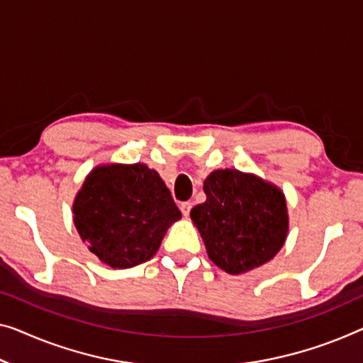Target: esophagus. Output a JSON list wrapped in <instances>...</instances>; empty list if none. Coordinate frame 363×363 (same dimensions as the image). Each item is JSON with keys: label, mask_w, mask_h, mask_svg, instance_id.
Here are the masks:
<instances>
[{"label": "esophagus", "mask_w": 363, "mask_h": 363, "mask_svg": "<svg viewBox=\"0 0 363 363\" xmlns=\"http://www.w3.org/2000/svg\"><path fill=\"white\" fill-rule=\"evenodd\" d=\"M179 208H181L184 216H189V213H191V208H192V202H182L179 205Z\"/></svg>", "instance_id": "34e87169"}]
</instances>
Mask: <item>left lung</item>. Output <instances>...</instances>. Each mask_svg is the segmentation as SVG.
<instances>
[{
    "label": "left lung",
    "instance_id": "8db88e82",
    "mask_svg": "<svg viewBox=\"0 0 363 363\" xmlns=\"http://www.w3.org/2000/svg\"><path fill=\"white\" fill-rule=\"evenodd\" d=\"M207 200L191 218L215 266L245 274L282 250L289 215L284 192L274 184L238 169H216L203 182Z\"/></svg>",
    "mask_w": 363,
    "mask_h": 363
}]
</instances>
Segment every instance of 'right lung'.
<instances>
[{
  "label": "right lung",
  "mask_w": 363,
  "mask_h": 363,
  "mask_svg": "<svg viewBox=\"0 0 363 363\" xmlns=\"http://www.w3.org/2000/svg\"><path fill=\"white\" fill-rule=\"evenodd\" d=\"M179 208L147 164L97 166L73 202V221L89 251L113 269L150 261Z\"/></svg>",
  "instance_id": "1"
}]
</instances>
